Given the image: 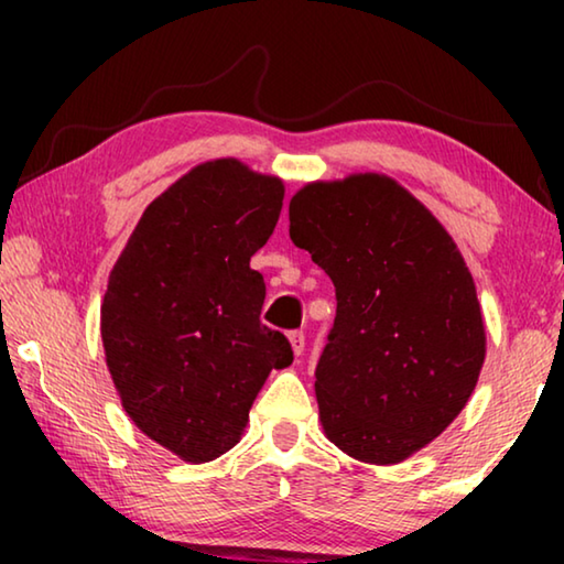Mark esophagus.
Listing matches in <instances>:
<instances>
[{"instance_id":"obj_1","label":"esophagus","mask_w":564,"mask_h":564,"mask_svg":"<svg viewBox=\"0 0 564 564\" xmlns=\"http://www.w3.org/2000/svg\"><path fill=\"white\" fill-rule=\"evenodd\" d=\"M289 340H291V348H293L295 356H301L303 348H305V336H303V330H291V333H289Z\"/></svg>"}]
</instances>
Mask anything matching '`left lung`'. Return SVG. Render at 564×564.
Segmentation results:
<instances>
[{
	"mask_svg": "<svg viewBox=\"0 0 564 564\" xmlns=\"http://www.w3.org/2000/svg\"><path fill=\"white\" fill-rule=\"evenodd\" d=\"M291 241L336 285L316 368L323 433L395 465L460 415L485 362L475 281L443 224L383 174L313 181L291 198Z\"/></svg>",
	"mask_w": 564,
	"mask_h": 564,
	"instance_id": "1",
	"label": "left lung"
}]
</instances>
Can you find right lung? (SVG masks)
Segmentation results:
<instances>
[{"mask_svg": "<svg viewBox=\"0 0 564 564\" xmlns=\"http://www.w3.org/2000/svg\"><path fill=\"white\" fill-rule=\"evenodd\" d=\"M283 181L238 159L198 164L147 206L109 273L101 340L133 425L186 463L241 441L289 338L261 323L251 256L269 241Z\"/></svg>", "mask_w": 564, "mask_h": 564, "instance_id": "1", "label": "right lung"}]
</instances>
